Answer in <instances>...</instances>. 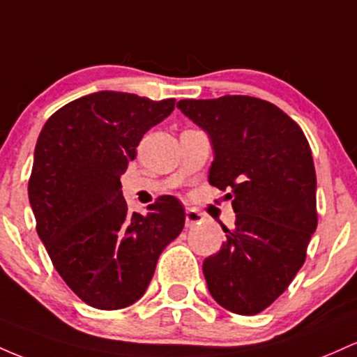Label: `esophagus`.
Wrapping results in <instances>:
<instances>
[{"label": "esophagus", "instance_id": "esophagus-1", "mask_svg": "<svg viewBox=\"0 0 357 357\" xmlns=\"http://www.w3.org/2000/svg\"><path fill=\"white\" fill-rule=\"evenodd\" d=\"M204 222V214H200L199 211L195 209H187L185 212V226L187 227H194L197 224Z\"/></svg>", "mask_w": 357, "mask_h": 357}]
</instances>
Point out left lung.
<instances>
[{
  "label": "left lung",
  "mask_w": 357,
  "mask_h": 357,
  "mask_svg": "<svg viewBox=\"0 0 357 357\" xmlns=\"http://www.w3.org/2000/svg\"><path fill=\"white\" fill-rule=\"evenodd\" d=\"M177 107L214 148L209 183L232 199L236 222L204 261L207 288L239 315L270 307L295 278L317 227V178L305 135L275 104L251 96L182 99Z\"/></svg>",
  "instance_id": "left-lung-1"
}]
</instances>
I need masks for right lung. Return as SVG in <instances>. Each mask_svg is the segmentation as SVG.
Returning <instances> with one entry per match:
<instances>
[{"label":"right lung","instance_id":"add662e5","mask_svg":"<svg viewBox=\"0 0 357 357\" xmlns=\"http://www.w3.org/2000/svg\"><path fill=\"white\" fill-rule=\"evenodd\" d=\"M175 99L101 91L47 119L35 146L28 197L55 270L82 302L125 308L145 294L158 256L182 232L185 211L162 195L148 214L128 211L119 177Z\"/></svg>","mask_w":357,"mask_h":357}]
</instances>
